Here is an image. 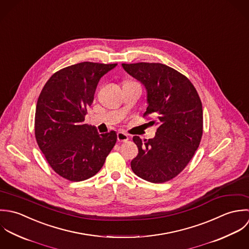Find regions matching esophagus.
I'll list each match as a JSON object with an SVG mask.
<instances>
[{
    "label": "esophagus",
    "mask_w": 249,
    "mask_h": 249,
    "mask_svg": "<svg viewBox=\"0 0 249 249\" xmlns=\"http://www.w3.org/2000/svg\"><path fill=\"white\" fill-rule=\"evenodd\" d=\"M117 141L119 142H126L129 141V136L125 133H122V132H118L117 133Z\"/></svg>",
    "instance_id": "obj_1"
}]
</instances>
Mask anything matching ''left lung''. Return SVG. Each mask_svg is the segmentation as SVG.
Here are the masks:
<instances>
[{"mask_svg":"<svg viewBox=\"0 0 249 249\" xmlns=\"http://www.w3.org/2000/svg\"><path fill=\"white\" fill-rule=\"evenodd\" d=\"M146 90L147 108L153 114L156 135L148 141L134 137L139 148L131 161L136 175L151 183L177 176L197 150L203 132V110L198 93L190 80L161 63L122 64Z\"/></svg>","mask_w":249,"mask_h":249,"instance_id":"8db88e82","label":"left lung"}]
</instances>
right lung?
<instances>
[{
    "label": "right lung",
    "mask_w": 249,
    "mask_h": 249,
    "mask_svg": "<svg viewBox=\"0 0 249 249\" xmlns=\"http://www.w3.org/2000/svg\"><path fill=\"white\" fill-rule=\"evenodd\" d=\"M116 65L86 61L65 67L51 77L38 97L37 144L51 167L69 181L94 176L116 142L114 131L99 134L84 123L100 79Z\"/></svg>",
    "instance_id": "add662e5"
}]
</instances>
